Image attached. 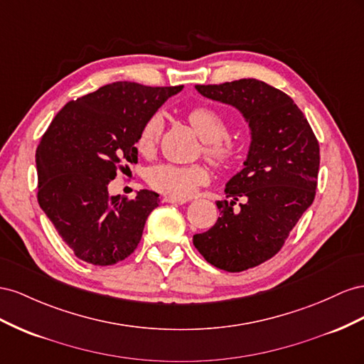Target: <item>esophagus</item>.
Returning <instances> with one entry per match:
<instances>
[{"mask_svg": "<svg viewBox=\"0 0 364 364\" xmlns=\"http://www.w3.org/2000/svg\"><path fill=\"white\" fill-rule=\"evenodd\" d=\"M163 201L164 203H171V204H184V203H188V200H186V198H176V196H164Z\"/></svg>", "mask_w": 364, "mask_h": 364, "instance_id": "esophagus-1", "label": "esophagus"}]
</instances>
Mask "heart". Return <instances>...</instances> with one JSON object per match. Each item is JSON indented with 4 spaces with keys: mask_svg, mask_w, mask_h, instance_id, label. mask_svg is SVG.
Here are the masks:
<instances>
[{
    "mask_svg": "<svg viewBox=\"0 0 364 364\" xmlns=\"http://www.w3.org/2000/svg\"><path fill=\"white\" fill-rule=\"evenodd\" d=\"M188 120L195 132L205 143V155L212 159L220 168H233L240 163L245 154L244 144L236 141L223 140L227 136V122L220 112L209 107H196L189 111ZM163 128V120L160 116L149 117L141 127L137 137V149L149 155L154 152L160 132ZM210 178V173L204 166H180L171 163H161L154 166L148 171L146 180L152 189L161 193L186 198L191 196L196 188L205 184Z\"/></svg>",
    "mask_w": 364,
    "mask_h": 364,
    "instance_id": "b5f03b06",
    "label": "heart"
}]
</instances>
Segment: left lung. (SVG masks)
I'll list each match as a JSON object with an SVG mask.
<instances>
[{"label": "left lung", "instance_id": "1", "mask_svg": "<svg viewBox=\"0 0 364 364\" xmlns=\"http://www.w3.org/2000/svg\"><path fill=\"white\" fill-rule=\"evenodd\" d=\"M201 96L236 108L250 128L242 169L216 201L220 218L193 245L225 272H244L273 257L313 204L320 164L318 141L304 112L280 90L257 79L195 85ZM242 198L244 203L236 206Z\"/></svg>", "mask_w": 364, "mask_h": 364}]
</instances>
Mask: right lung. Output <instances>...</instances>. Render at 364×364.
Masks as SVG:
<instances>
[{"label":"right lung","instance_id":"right-lung-1","mask_svg":"<svg viewBox=\"0 0 364 364\" xmlns=\"http://www.w3.org/2000/svg\"><path fill=\"white\" fill-rule=\"evenodd\" d=\"M178 87L112 82L70 100L36 149L38 203L75 255L92 265H112L136 250L159 193L111 196L108 184L123 163H137L141 127Z\"/></svg>","mask_w":364,"mask_h":364}]
</instances>
